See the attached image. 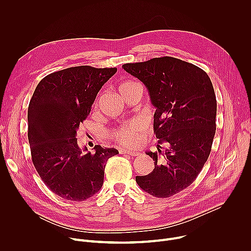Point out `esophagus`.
<instances>
[{"instance_id": "obj_1", "label": "esophagus", "mask_w": 251, "mask_h": 251, "mask_svg": "<svg viewBox=\"0 0 251 251\" xmlns=\"http://www.w3.org/2000/svg\"><path fill=\"white\" fill-rule=\"evenodd\" d=\"M119 152H120V154H127V155H130V156H138L139 155L138 152H132V151H129V150H124V149H121Z\"/></svg>"}]
</instances>
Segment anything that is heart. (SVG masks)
I'll return each instance as SVG.
<instances>
[{
  "label": "heart",
  "mask_w": 251,
  "mask_h": 251,
  "mask_svg": "<svg viewBox=\"0 0 251 251\" xmlns=\"http://www.w3.org/2000/svg\"><path fill=\"white\" fill-rule=\"evenodd\" d=\"M133 84L135 83L130 81L123 82L120 85L119 90H122L123 88L131 86ZM146 129H147V124L144 120L133 119L124 123L119 128L113 130L110 134V137L116 143H118V144L124 147L134 148L139 144L141 136L145 132Z\"/></svg>",
  "instance_id": "heart-1"
}]
</instances>
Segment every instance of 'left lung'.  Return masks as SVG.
I'll return each instance as SVG.
<instances>
[{
  "label": "left lung",
  "mask_w": 251,
  "mask_h": 251,
  "mask_svg": "<svg viewBox=\"0 0 251 251\" xmlns=\"http://www.w3.org/2000/svg\"><path fill=\"white\" fill-rule=\"evenodd\" d=\"M122 67L145 84L156 108L159 154L146 152L155 161V169L137 176L136 182L153 197H172L193 184L209 156L217 128L212 83L201 68L172 56ZM162 144L167 146L163 154Z\"/></svg>",
  "instance_id": "obj_1"
}]
</instances>
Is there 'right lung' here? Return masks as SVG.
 I'll list each match as a JSON object with an SVG mask.
<instances>
[{"label": "right lung", "instance_id": "right-lung-1", "mask_svg": "<svg viewBox=\"0 0 251 251\" xmlns=\"http://www.w3.org/2000/svg\"><path fill=\"white\" fill-rule=\"evenodd\" d=\"M116 67H69L43 78L27 109V138L33 166L47 187L62 199L81 201L102 187L107 160L114 148L80 149L76 133L103 84Z\"/></svg>", "mask_w": 251, "mask_h": 251}]
</instances>
